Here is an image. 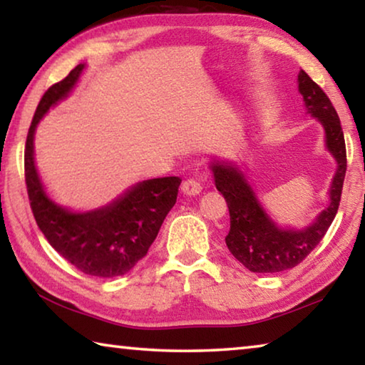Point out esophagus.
Masks as SVG:
<instances>
[{"label": "esophagus", "instance_id": "1", "mask_svg": "<svg viewBox=\"0 0 365 365\" xmlns=\"http://www.w3.org/2000/svg\"><path fill=\"white\" fill-rule=\"evenodd\" d=\"M201 190H203V185H201L200 173H195L193 177L187 178V180H185L183 185H182V192L185 195H190V196H195V195L201 193Z\"/></svg>", "mask_w": 365, "mask_h": 365}]
</instances>
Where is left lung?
<instances>
[{
    "label": "left lung",
    "mask_w": 365,
    "mask_h": 365,
    "mask_svg": "<svg viewBox=\"0 0 365 365\" xmlns=\"http://www.w3.org/2000/svg\"><path fill=\"white\" fill-rule=\"evenodd\" d=\"M299 91L309 113L322 121L328 151L338 162V170L329 188V206L322 211L314 224L302 230L279 229L259 206L244 173L230 164H211L216 188L225 198L230 214V230L225 244L229 252L252 273H279L302 263L325 237L339 207L348 169L339 117L328 96L304 69L299 73Z\"/></svg>",
    "instance_id": "8db88e82"
}]
</instances>
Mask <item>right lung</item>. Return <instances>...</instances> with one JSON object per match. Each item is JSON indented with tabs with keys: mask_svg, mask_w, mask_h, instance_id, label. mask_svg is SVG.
I'll use <instances>...</instances> for the list:
<instances>
[{
	"mask_svg": "<svg viewBox=\"0 0 365 365\" xmlns=\"http://www.w3.org/2000/svg\"><path fill=\"white\" fill-rule=\"evenodd\" d=\"M83 68L78 65L48 88L34 113L24 151L29 203L45 239L74 268L97 277L123 276L146 257L182 180L164 177L138 183L110 206L84 214L69 212L48 198L34 164V133L47 110L73 89Z\"/></svg>",
	"mask_w": 365,
	"mask_h": 365,
	"instance_id": "obj_1",
	"label": "right lung"
}]
</instances>
